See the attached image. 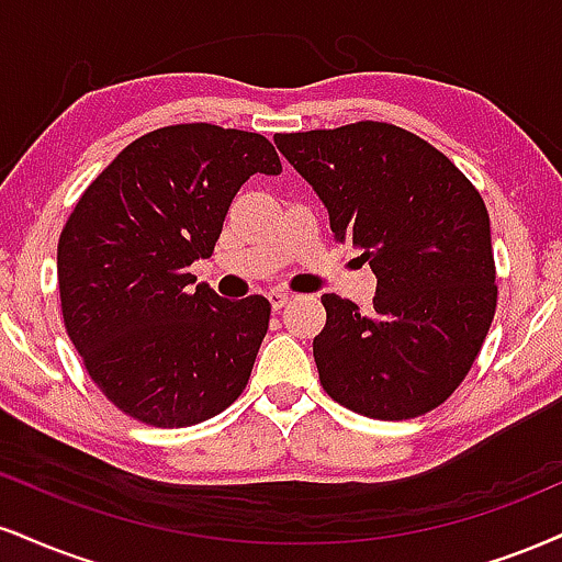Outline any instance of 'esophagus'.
<instances>
[{
	"label": "esophagus",
	"mask_w": 562,
	"mask_h": 562,
	"mask_svg": "<svg viewBox=\"0 0 562 562\" xmlns=\"http://www.w3.org/2000/svg\"><path fill=\"white\" fill-rule=\"evenodd\" d=\"M267 299H269V303H272L274 311H280L290 301V295L285 293V290H269Z\"/></svg>",
	"instance_id": "1"
}]
</instances>
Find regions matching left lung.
<instances>
[{
    "label": "left lung",
    "mask_w": 562,
    "mask_h": 562,
    "mask_svg": "<svg viewBox=\"0 0 562 562\" xmlns=\"http://www.w3.org/2000/svg\"><path fill=\"white\" fill-rule=\"evenodd\" d=\"M274 144L319 195L335 240L361 248L376 274L371 311L322 295L314 358L324 390L382 422L437 408L469 374L497 306L482 195L442 151L387 123Z\"/></svg>",
    "instance_id": "left-lung-1"
}]
</instances>
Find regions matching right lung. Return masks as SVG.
<instances>
[{"instance_id": "add662e5", "label": "right lung", "mask_w": 562, "mask_h": 562, "mask_svg": "<svg viewBox=\"0 0 562 562\" xmlns=\"http://www.w3.org/2000/svg\"><path fill=\"white\" fill-rule=\"evenodd\" d=\"M280 175L259 133L191 123L140 135L88 186L59 235L72 346L110 401L151 427H191L238 401L269 301H227L191 263L220 240L251 175Z\"/></svg>"}]
</instances>
